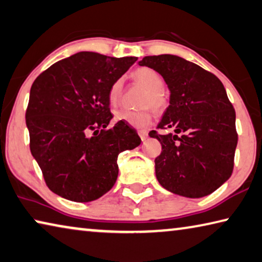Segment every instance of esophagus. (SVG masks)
I'll use <instances>...</instances> for the list:
<instances>
[{"label":"esophagus","mask_w":262,"mask_h":262,"mask_svg":"<svg viewBox=\"0 0 262 262\" xmlns=\"http://www.w3.org/2000/svg\"><path fill=\"white\" fill-rule=\"evenodd\" d=\"M138 133H139L140 138H141V140H142V141H144V140L148 138V132L147 130H139Z\"/></svg>","instance_id":"1"}]
</instances>
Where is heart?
I'll return each instance as SVG.
<instances>
[{"mask_svg":"<svg viewBox=\"0 0 262 262\" xmlns=\"http://www.w3.org/2000/svg\"><path fill=\"white\" fill-rule=\"evenodd\" d=\"M133 78L148 90V94L146 95L143 102L144 105H150L154 110L160 112V113L167 108L168 100L163 90H162L164 87V79L156 70L143 66V68L136 69L133 72ZM121 92L122 81L116 80L111 86L108 92L111 103H116L119 101L120 97H121ZM115 120L118 122H126L135 128H146L151 123L152 115L149 110L132 111L121 108L115 112Z\"/></svg>","mask_w":262,"mask_h":262,"instance_id":"obj_1","label":"heart"}]
</instances>
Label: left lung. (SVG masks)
<instances>
[{
	"label": "left lung",
	"instance_id": "1",
	"mask_svg": "<svg viewBox=\"0 0 262 262\" xmlns=\"http://www.w3.org/2000/svg\"><path fill=\"white\" fill-rule=\"evenodd\" d=\"M138 64L156 70L170 91L157 128L173 133H149L162 144L155 159L157 181L183 197L212 193L231 177L238 143L225 87L214 74L175 55L147 56Z\"/></svg>",
	"mask_w": 262,
	"mask_h": 262
}]
</instances>
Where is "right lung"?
Returning <instances> with one entry per match:
<instances>
[{
  "mask_svg": "<svg viewBox=\"0 0 262 262\" xmlns=\"http://www.w3.org/2000/svg\"><path fill=\"white\" fill-rule=\"evenodd\" d=\"M136 60L81 51L51 65L32 84L26 113L30 150L58 196L79 203L100 198L118 178L119 154L140 146L126 122L106 129L113 118L111 86Z\"/></svg>",
  "mask_w": 262,
  "mask_h": 262,
  "instance_id": "1",
  "label": "right lung"
}]
</instances>
